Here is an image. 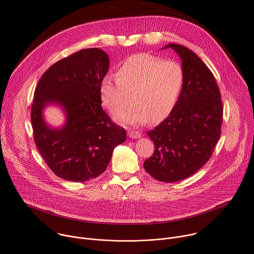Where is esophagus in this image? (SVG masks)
I'll return each instance as SVG.
<instances>
[{
	"mask_svg": "<svg viewBox=\"0 0 254 254\" xmlns=\"http://www.w3.org/2000/svg\"><path fill=\"white\" fill-rule=\"evenodd\" d=\"M127 135L130 138H139L141 136V133L139 131H136V130H129L127 132Z\"/></svg>",
	"mask_w": 254,
	"mask_h": 254,
	"instance_id": "esophagus-1",
	"label": "esophagus"
}]
</instances>
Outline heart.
I'll use <instances>...</instances> for the list:
<instances>
[{
  "mask_svg": "<svg viewBox=\"0 0 254 254\" xmlns=\"http://www.w3.org/2000/svg\"><path fill=\"white\" fill-rule=\"evenodd\" d=\"M117 78L105 76L100 83L102 104L122 124L141 125L149 119L159 122L175 108L185 84V72L175 60L139 53L124 60L117 68Z\"/></svg>",
  "mask_w": 254,
  "mask_h": 254,
  "instance_id": "obj_1",
  "label": "heart"
}]
</instances>
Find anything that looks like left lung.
Returning a JSON list of instances; mask_svg holds the SVG:
<instances>
[{"instance_id": "8db88e82", "label": "left lung", "mask_w": 254, "mask_h": 254, "mask_svg": "<svg viewBox=\"0 0 254 254\" xmlns=\"http://www.w3.org/2000/svg\"><path fill=\"white\" fill-rule=\"evenodd\" d=\"M182 60L185 84L170 115L147 132L153 154L144 161L154 179L172 183L190 177L211 158L221 137L223 104L216 79L208 66L189 48L170 43Z\"/></svg>"}]
</instances>
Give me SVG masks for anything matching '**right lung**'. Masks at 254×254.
Masks as SVG:
<instances>
[{"mask_svg": "<svg viewBox=\"0 0 254 254\" xmlns=\"http://www.w3.org/2000/svg\"><path fill=\"white\" fill-rule=\"evenodd\" d=\"M110 59L99 48H87L51 65L41 76L31 106L33 138L42 158L58 177L85 182L108 167L114 148L125 142V128L102 109L100 83ZM48 103L64 108L66 123L50 128L42 111Z\"/></svg>", "mask_w": 254, "mask_h": 254, "instance_id": "right-lung-1", "label": "right lung"}]
</instances>
